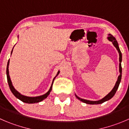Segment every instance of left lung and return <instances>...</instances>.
Returning <instances> with one entry per match:
<instances>
[{
  "instance_id": "left-lung-1",
  "label": "left lung",
  "mask_w": 129,
  "mask_h": 129,
  "mask_svg": "<svg viewBox=\"0 0 129 129\" xmlns=\"http://www.w3.org/2000/svg\"><path fill=\"white\" fill-rule=\"evenodd\" d=\"M108 39L110 41L112 42V43H113V44L114 45V46L116 47V49H117V51H118V52H119V56H120V57H119V61H120V63H119V71H120V75H119L118 77L117 81H116L115 87H114L113 89H112V90H111V91L107 95H106L105 98H103V99H101V100L97 101H89V100H86V99H81V98H80L79 97H78L77 95H75L76 97H77V98H78L80 101H81L85 103H86V104H89V105H98V104H101V103H103L106 101H108L109 99H111V98L114 96V95L115 94V93H116V90H117L118 88L119 84H120V83L121 78H122V65H121V62H122V53H121L120 50V49H119L118 44L116 39H115V38L114 37L113 35L109 34V37H108Z\"/></svg>"
}]
</instances>
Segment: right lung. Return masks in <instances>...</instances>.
<instances>
[{
    "label": "right lung",
    "mask_w": 129,
    "mask_h": 129,
    "mask_svg": "<svg viewBox=\"0 0 129 129\" xmlns=\"http://www.w3.org/2000/svg\"><path fill=\"white\" fill-rule=\"evenodd\" d=\"M14 48V47H13ZM13 50L11 51V54L13 52ZM9 59L8 62H7V70H6V74H7V82H8L9 86V88H10L11 90L12 93L14 94V95L15 97H16L18 99H19V100H21V101H23V103H28V104H31V103H39L42 101H43L44 99H45V98H47V97L49 95L50 92L52 90V84H53V82L55 78H56V76L58 75V74L59 73V71H58L57 75H56V77L54 78L53 81H52V85H51V87H50L49 90L47 92V93H45V94L42 95H40V96L37 97H28L25 96V95H21L20 93L18 92L14 88L13 84H12L11 80L10 77H9Z\"/></svg>",
    "instance_id": "obj_1"
}]
</instances>
